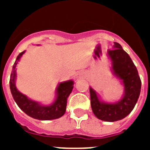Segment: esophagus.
<instances>
[{
	"label": "esophagus",
	"instance_id": "1",
	"mask_svg": "<svg viewBox=\"0 0 150 150\" xmlns=\"http://www.w3.org/2000/svg\"><path fill=\"white\" fill-rule=\"evenodd\" d=\"M82 76H83V74H81V73H79V74H77V77H80Z\"/></svg>",
	"mask_w": 150,
	"mask_h": 150
}]
</instances>
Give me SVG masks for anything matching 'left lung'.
<instances>
[{
    "label": "left lung",
    "mask_w": 150,
    "mask_h": 150,
    "mask_svg": "<svg viewBox=\"0 0 150 150\" xmlns=\"http://www.w3.org/2000/svg\"><path fill=\"white\" fill-rule=\"evenodd\" d=\"M107 54L112 62L113 74L122 80L124 96L114 104L104 103L99 100L95 91L89 88L91 107L99 120L115 122L126 117L134 109L140 93L141 80L136 66L120 43L114 42L113 50H108Z\"/></svg>",
    "instance_id": "1"
}]
</instances>
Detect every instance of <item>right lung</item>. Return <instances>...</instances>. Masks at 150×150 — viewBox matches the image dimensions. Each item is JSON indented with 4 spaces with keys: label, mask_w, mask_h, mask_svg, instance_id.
<instances>
[{
    "label": "right lung",
    "mask_w": 150,
    "mask_h": 150,
    "mask_svg": "<svg viewBox=\"0 0 150 150\" xmlns=\"http://www.w3.org/2000/svg\"><path fill=\"white\" fill-rule=\"evenodd\" d=\"M24 53L25 51L18 54L17 56L10 75V87L13 99L23 112L36 120H52L62 117L66 111L67 98L74 88V81L68 80L59 85L56 90L57 98L51 105L43 106L38 102L30 100L25 95L18 91L15 85V79L16 76V67Z\"/></svg>",
    "instance_id": "add662e5"
}]
</instances>
